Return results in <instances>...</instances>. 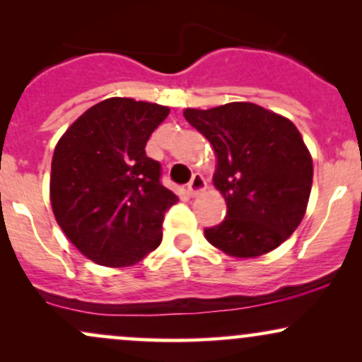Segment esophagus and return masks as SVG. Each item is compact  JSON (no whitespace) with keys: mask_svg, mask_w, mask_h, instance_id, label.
Returning <instances> with one entry per match:
<instances>
[{"mask_svg":"<svg viewBox=\"0 0 362 362\" xmlns=\"http://www.w3.org/2000/svg\"><path fill=\"white\" fill-rule=\"evenodd\" d=\"M206 187L207 185H206L204 177H202L201 173H194L192 180H190L189 185H187V194H189L190 197H195V195L204 192Z\"/></svg>","mask_w":362,"mask_h":362,"instance_id":"obj_1","label":"esophagus"}]
</instances>
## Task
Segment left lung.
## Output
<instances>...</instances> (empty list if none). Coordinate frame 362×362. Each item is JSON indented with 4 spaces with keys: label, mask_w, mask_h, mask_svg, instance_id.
Returning a JSON list of instances; mask_svg holds the SVG:
<instances>
[{
    "label": "left lung",
    "mask_w": 362,
    "mask_h": 362,
    "mask_svg": "<svg viewBox=\"0 0 362 362\" xmlns=\"http://www.w3.org/2000/svg\"><path fill=\"white\" fill-rule=\"evenodd\" d=\"M184 115L214 149L213 184L228 207L218 226L204 230L207 242L235 259H255L284 243L306 213L313 182L298 127L250 102Z\"/></svg>",
    "instance_id": "1"
}]
</instances>
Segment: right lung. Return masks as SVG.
Segmentation results:
<instances>
[{"label":"right lung","instance_id":"1","mask_svg":"<svg viewBox=\"0 0 362 362\" xmlns=\"http://www.w3.org/2000/svg\"><path fill=\"white\" fill-rule=\"evenodd\" d=\"M170 109L112 97L81 114L57 141L51 167L54 218L86 259L129 267L161 243V223L178 197L146 156Z\"/></svg>","mask_w":362,"mask_h":362}]
</instances>
